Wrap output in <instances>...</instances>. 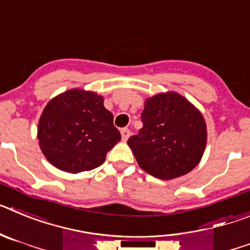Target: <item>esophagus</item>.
Listing matches in <instances>:
<instances>
[{
  "instance_id": "34e87169",
  "label": "esophagus",
  "mask_w": 250,
  "mask_h": 250,
  "mask_svg": "<svg viewBox=\"0 0 250 250\" xmlns=\"http://www.w3.org/2000/svg\"><path fill=\"white\" fill-rule=\"evenodd\" d=\"M129 136H130V130L127 129V127L121 129V138H123V140L126 141L127 139H129Z\"/></svg>"
}]
</instances>
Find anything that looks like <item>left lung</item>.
<instances>
[{
	"label": "left lung",
	"mask_w": 250,
	"mask_h": 250,
	"mask_svg": "<svg viewBox=\"0 0 250 250\" xmlns=\"http://www.w3.org/2000/svg\"><path fill=\"white\" fill-rule=\"evenodd\" d=\"M141 123L139 134L127 140L141 169L169 180L198 165L207 144V125L182 95L167 92L147 99Z\"/></svg>",
	"instance_id": "8db88e82"
}]
</instances>
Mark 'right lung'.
Masks as SVG:
<instances>
[{
  "instance_id": "1",
  "label": "right lung",
  "mask_w": 250,
  "mask_h": 250,
  "mask_svg": "<svg viewBox=\"0 0 250 250\" xmlns=\"http://www.w3.org/2000/svg\"><path fill=\"white\" fill-rule=\"evenodd\" d=\"M37 139L51 164L76 174L100 167L121 135L101 96L74 89L46 105Z\"/></svg>"
}]
</instances>
